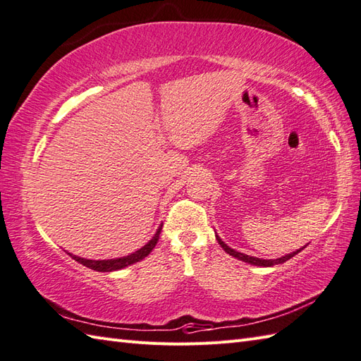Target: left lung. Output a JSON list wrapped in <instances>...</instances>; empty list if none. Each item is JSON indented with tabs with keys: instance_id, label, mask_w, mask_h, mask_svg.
Segmentation results:
<instances>
[{
	"instance_id": "left-lung-1",
	"label": "left lung",
	"mask_w": 361,
	"mask_h": 361,
	"mask_svg": "<svg viewBox=\"0 0 361 361\" xmlns=\"http://www.w3.org/2000/svg\"><path fill=\"white\" fill-rule=\"evenodd\" d=\"M215 238H216V241H219V245H220V246H221V247H223V249L226 250V252H228L229 255L235 257V258L241 259V262H245V263L254 264V266H262V267H271V266H275V264H281V263H284V262H288V259H290L292 257L297 255V254L300 252V250H303V249L306 247V246L300 247V249L294 250V252H290V254L284 255V257H281V258H275V259H263V258H257V257H250V255H246V254H241V252H238V250L229 247V246L226 245V243H224L219 235H215Z\"/></svg>"
}]
</instances>
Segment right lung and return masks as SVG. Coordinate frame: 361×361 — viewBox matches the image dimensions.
I'll use <instances>...</instances> for the list:
<instances>
[{
	"instance_id": "right-lung-1",
	"label": "right lung",
	"mask_w": 361,
	"mask_h": 361,
	"mask_svg": "<svg viewBox=\"0 0 361 361\" xmlns=\"http://www.w3.org/2000/svg\"><path fill=\"white\" fill-rule=\"evenodd\" d=\"M161 228L163 224L158 226V229L155 232V235L150 238L145 246H142L141 249L135 250L133 254H129L126 257H120V258H109V259H87V258H82V257H78V255H73V254H69L75 262H78L80 264L89 267V269H94L97 272H114V271H120L123 269V267H128L133 263L140 262V259H142L145 257H147L150 252H152V249L155 247L158 238H160V233H161Z\"/></svg>"
}]
</instances>
